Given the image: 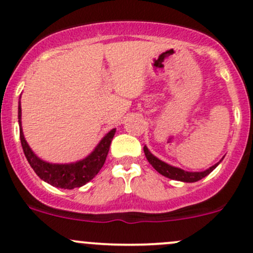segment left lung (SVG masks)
<instances>
[{
  "label": "left lung",
  "mask_w": 253,
  "mask_h": 253,
  "mask_svg": "<svg viewBox=\"0 0 253 253\" xmlns=\"http://www.w3.org/2000/svg\"><path fill=\"white\" fill-rule=\"evenodd\" d=\"M144 154L147 157V160L149 162V164H152V167L157 170L159 174L167 176V177L171 178V180H177V181H183V182H196V181L201 180V178L206 177L207 175L211 174L218 164L213 165L211 168H209L208 170H205V171H201V172H188L185 171L182 169H178V168L171 167V165L167 164V163L162 162L159 160L158 158H155L152 153L148 150L147 147H144Z\"/></svg>",
  "instance_id": "obj_1"
}]
</instances>
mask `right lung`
Instances as JSON below:
<instances>
[{
    "label": "right lung",
    "instance_id": "right-lung-1",
    "mask_svg": "<svg viewBox=\"0 0 253 253\" xmlns=\"http://www.w3.org/2000/svg\"><path fill=\"white\" fill-rule=\"evenodd\" d=\"M20 114H22V109H20L19 103V108H18V119L19 120L18 121H19V136L20 143H22L23 147V152H24L25 158H27L30 167L33 168L35 174L39 176L42 180L50 183V185L55 186V187L72 190V188H77L85 185L86 182H89L94 176L100 171L104 163H105L106 157H108L109 148H110L111 141L114 138L116 129H111L101 139L100 143L96 145L94 152L90 155H88L85 159L77 163H73V164H50V163L39 159L32 152L29 145H28L22 131Z\"/></svg>",
    "mask_w": 253,
    "mask_h": 253
}]
</instances>
